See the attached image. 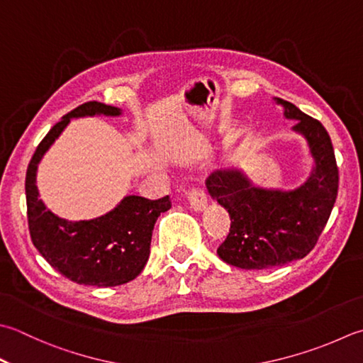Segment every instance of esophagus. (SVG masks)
<instances>
[{"instance_id":"1","label":"esophagus","mask_w":363,"mask_h":363,"mask_svg":"<svg viewBox=\"0 0 363 363\" xmlns=\"http://www.w3.org/2000/svg\"><path fill=\"white\" fill-rule=\"evenodd\" d=\"M187 200L191 206V209L196 212H201L208 206V196H206L204 190L200 187H194L187 191Z\"/></svg>"}]
</instances>
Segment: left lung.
<instances>
[{
    "mask_svg": "<svg viewBox=\"0 0 363 363\" xmlns=\"http://www.w3.org/2000/svg\"><path fill=\"white\" fill-rule=\"evenodd\" d=\"M293 132L307 141L313 159L307 181L293 190L264 189L234 168H220L206 179L212 200L228 211L230 234L217 248L226 264L262 271L302 259L313 250L330 217L338 191V168L328 130L296 105L274 97Z\"/></svg>",
    "mask_w": 363,
    "mask_h": 363,
    "instance_id": "obj_1",
    "label": "left lung"
}]
</instances>
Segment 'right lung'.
Returning <instances> with one entry per match:
<instances>
[{
	"label": "right lung",
	"instance_id": "1",
	"mask_svg": "<svg viewBox=\"0 0 363 363\" xmlns=\"http://www.w3.org/2000/svg\"><path fill=\"white\" fill-rule=\"evenodd\" d=\"M121 116L123 110L101 102H86L62 116L40 141L26 169L28 226L34 247L60 274L78 285L118 286L137 279L143 271L154 225L172 208L169 196L147 200L127 195L106 214L91 220L61 218L39 198L38 167L70 119L86 116Z\"/></svg>",
	"mask_w": 363,
	"mask_h": 363
}]
</instances>
